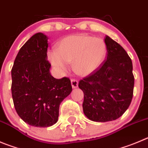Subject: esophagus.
<instances>
[{"mask_svg":"<svg viewBox=\"0 0 148 148\" xmlns=\"http://www.w3.org/2000/svg\"><path fill=\"white\" fill-rule=\"evenodd\" d=\"M71 86H72L73 88H77L78 87V81L75 79H72L71 80Z\"/></svg>","mask_w":148,"mask_h":148,"instance_id":"34e87169","label":"esophagus"}]
</instances>
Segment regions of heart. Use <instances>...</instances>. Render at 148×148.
<instances>
[{"label":"heart","mask_w":148,"mask_h":148,"mask_svg":"<svg viewBox=\"0 0 148 148\" xmlns=\"http://www.w3.org/2000/svg\"><path fill=\"white\" fill-rule=\"evenodd\" d=\"M107 55L103 39L84 34H75L62 38L57 50H49L48 60L60 72L67 71V63H72L76 74L88 76L99 69Z\"/></svg>","instance_id":"1"}]
</instances>
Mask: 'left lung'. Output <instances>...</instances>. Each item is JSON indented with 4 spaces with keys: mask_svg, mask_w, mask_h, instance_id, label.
<instances>
[{
    "mask_svg": "<svg viewBox=\"0 0 148 148\" xmlns=\"http://www.w3.org/2000/svg\"><path fill=\"white\" fill-rule=\"evenodd\" d=\"M107 60L79 82L84 93V114L90 121H114L127 110L133 97L132 61L121 45L106 36Z\"/></svg>",
    "mask_w": 148,
    "mask_h": 148,
    "instance_id": "1",
    "label": "left lung"
}]
</instances>
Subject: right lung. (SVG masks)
<instances>
[{"mask_svg": "<svg viewBox=\"0 0 148 148\" xmlns=\"http://www.w3.org/2000/svg\"><path fill=\"white\" fill-rule=\"evenodd\" d=\"M48 37L37 33L20 48L12 69V94L18 115L26 123L49 127L56 123L59 107L72 90L67 77L51 75Z\"/></svg>", "mask_w": 148, "mask_h": 148, "instance_id": "obj_1", "label": "right lung"}]
</instances>
